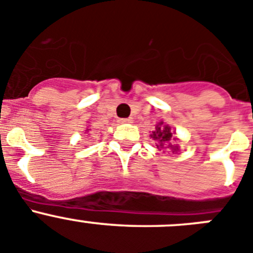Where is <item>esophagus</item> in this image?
Instances as JSON below:
<instances>
[{
    "label": "esophagus",
    "mask_w": 253,
    "mask_h": 253,
    "mask_svg": "<svg viewBox=\"0 0 253 253\" xmlns=\"http://www.w3.org/2000/svg\"><path fill=\"white\" fill-rule=\"evenodd\" d=\"M132 121H133V120H132L131 117H128V118H121V120H120V124H132Z\"/></svg>",
    "instance_id": "esophagus-1"
}]
</instances>
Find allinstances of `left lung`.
Here are the masks:
<instances>
[{"label": "left lung", "instance_id": "1", "mask_svg": "<svg viewBox=\"0 0 253 253\" xmlns=\"http://www.w3.org/2000/svg\"><path fill=\"white\" fill-rule=\"evenodd\" d=\"M150 136H151L155 141H158V145H156L158 149L159 147L164 149L172 138L171 127H170L169 125H165L164 122H160L158 126L155 127V131H152V133ZM168 147H170V149L172 150V152H176L177 150H179V146H172L171 143H169Z\"/></svg>", "mask_w": 253, "mask_h": 253}]
</instances>
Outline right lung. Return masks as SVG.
Wrapping results in <instances>:
<instances>
[{
    "label": "right lung",
    "instance_id": "add662e5",
    "mask_svg": "<svg viewBox=\"0 0 253 253\" xmlns=\"http://www.w3.org/2000/svg\"><path fill=\"white\" fill-rule=\"evenodd\" d=\"M85 133H88V135H92V132H90V128H87V129H85Z\"/></svg>",
    "mask_w": 253,
    "mask_h": 253
}]
</instances>
